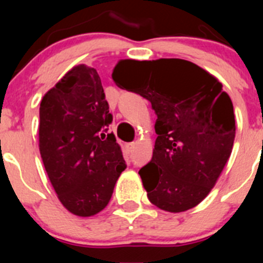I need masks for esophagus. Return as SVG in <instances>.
<instances>
[{"mask_svg": "<svg viewBox=\"0 0 263 263\" xmlns=\"http://www.w3.org/2000/svg\"><path fill=\"white\" fill-rule=\"evenodd\" d=\"M135 146H136V144H135V142H129V144L126 145V148L129 151V153H132V151H134Z\"/></svg>", "mask_w": 263, "mask_h": 263, "instance_id": "esophagus-1", "label": "esophagus"}]
</instances>
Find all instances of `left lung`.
I'll use <instances>...</instances> for the list:
<instances>
[{"mask_svg":"<svg viewBox=\"0 0 263 263\" xmlns=\"http://www.w3.org/2000/svg\"><path fill=\"white\" fill-rule=\"evenodd\" d=\"M113 80L151 103L158 135L150 163L140 169L151 203L182 213L201 202L221 174L235 137L233 103L200 66L179 58L119 62Z\"/></svg>","mask_w":263,"mask_h":263,"instance_id":"1","label":"left lung"}]
</instances>
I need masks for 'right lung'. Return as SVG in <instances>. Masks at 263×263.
<instances>
[{
	"label": "right lung",
	"instance_id": "add662e5",
	"mask_svg": "<svg viewBox=\"0 0 263 263\" xmlns=\"http://www.w3.org/2000/svg\"><path fill=\"white\" fill-rule=\"evenodd\" d=\"M39 118L42 160L62 205L78 216L100 213L127 165L107 132L113 116L97 70L71 68L43 97Z\"/></svg>",
	"mask_w": 263,
	"mask_h": 263
}]
</instances>
